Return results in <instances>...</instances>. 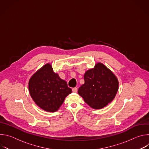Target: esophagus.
<instances>
[{
  "mask_svg": "<svg viewBox=\"0 0 149 149\" xmlns=\"http://www.w3.org/2000/svg\"><path fill=\"white\" fill-rule=\"evenodd\" d=\"M72 91H73L74 93H77V92L78 89H77V88L75 87V88H73L72 89Z\"/></svg>",
  "mask_w": 149,
  "mask_h": 149,
  "instance_id": "obj_1",
  "label": "esophagus"
}]
</instances>
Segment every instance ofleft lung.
Returning a JSON list of instances; mask_svg holds the SVG:
<instances>
[{
	"label": "left lung",
	"instance_id": "8db88e82",
	"mask_svg": "<svg viewBox=\"0 0 149 149\" xmlns=\"http://www.w3.org/2000/svg\"><path fill=\"white\" fill-rule=\"evenodd\" d=\"M84 84L78 88L81 96L90 107L101 109L111 102L118 89V80L105 65L97 62L84 74Z\"/></svg>",
	"mask_w": 149,
	"mask_h": 149
}]
</instances>
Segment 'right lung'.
<instances>
[{"mask_svg":"<svg viewBox=\"0 0 149 149\" xmlns=\"http://www.w3.org/2000/svg\"><path fill=\"white\" fill-rule=\"evenodd\" d=\"M29 91L35 104L48 112L56 111L72 93L67 82L54 72L50 63L39 69L29 81Z\"/></svg>","mask_w":149,"mask_h":149,"instance_id":"right-lung-1","label":"right lung"}]
</instances>
